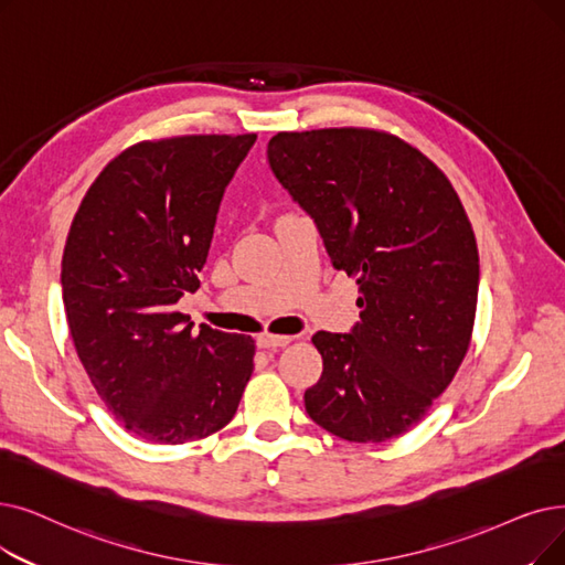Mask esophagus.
Here are the masks:
<instances>
[{
  "mask_svg": "<svg viewBox=\"0 0 565 565\" xmlns=\"http://www.w3.org/2000/svg\"><path fill=\"white\" fill-rule=\"evenodd\" d=\"M290 341H292V337H286V334H260L256 343L263 351H277V349L288 347Z\"/></svg>",
  "mask_w": 565,
  "mask_h": 565,
  "instance_id": "obj_1",
  "label": "esophagus"
}]
</instances>
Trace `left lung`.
Masks as SVG:
<instances>
[{"mask_svg":"<svg viewBox=\"0 0 565 565\" xmlns=\"http://www.w3.org/2000/svg\"><path fill=\"white\" fill-rule=\"evenodd\" d=\"M267 161L360 286L353 330L311 337L323 374L305 392L309 418L351 444L397 438L469 351L480 279L469 216L444 170L385 131H281Z\"/></svg>","mask_w":565,"mask_h":565,"instance_id":"left-lung-1","label":"left lung"}]
</instances>
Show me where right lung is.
<instances>
[{
  "label": "right lung",
  "instance_id": "add662e5",
  "mask_svg": "<svg viewBox=\"0 0 565 565\" xmlns=\"http://www.w3.org/2000/svg\"><path fill=\"white\" fill-rule=\"evenodd\" d=\"M256 134L142 140L117 154L73 216L62 298L102 402L138 438L178 446L226 427L254 372L252 337L175 309L201 286L216 212Z\"/></svg>",
  "mask_w": 565,
  "mask_h": 565
}]
</instances>
